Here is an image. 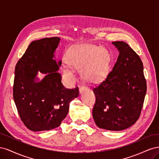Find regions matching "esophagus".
Wrapping results in <instances>:
<instances>
[{"label":"esophagus","mask_w":159,"mask_h":159,"mask_svg":"<svg viewBox=\"0 0 159 159\" xmlns=\"http://www.w3.org/2000/svg\"><path fill=\"white\" fill-rule=\"evenodd\" d=\"M88 89L87 87H85V86H84V85H82V86H81V87L80 88V92L81 93H83L84 91H87Z\"/></svg>","instance_id":"34e87169"}]
</instances>
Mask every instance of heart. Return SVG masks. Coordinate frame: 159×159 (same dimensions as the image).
Segmentation results:
<instances>
[{
  "label": "heart",
  "mask_w": 159,
  "mask_h": 159,
  "mask_svg": "<svg viewBox=\"0 0 159 159\" xmlns=\"http://www.w3.org/2000/svg\"><path fill=\"white\" fill-rule=\"evenodd\" d=\"M66 65L62 68L63 78L73 81L75 74L72 68L80 69L84 78L89 81H99L108 73L110 62L109 55L102 48L93 45L75 46L69 51Z\"/></svg>",
  "instance_id": "heart-1"
}]
</instances>
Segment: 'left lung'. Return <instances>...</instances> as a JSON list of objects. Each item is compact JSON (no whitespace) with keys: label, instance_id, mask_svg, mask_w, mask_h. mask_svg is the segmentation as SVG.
Masks as SVG:
<instances>
[{"label":"left lung","instance_id":"obj_1","mask_svg":"<svg viewBox=\"0 0 159 159\" xmlns=\"http://www.w3.org/2000/svg\"><path fill=\"white\" fill-rule=\"evenodd\" d=\"M112 44L119 55L107 78L93 88L95 103L93 117L99 128L121 131L140 117L147 92V82L140 57L126 42Z\"/></svg>","mask_w":159,"mask_h":159}]
</instances>
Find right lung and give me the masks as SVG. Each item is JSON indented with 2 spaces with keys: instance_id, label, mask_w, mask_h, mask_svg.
<instances>
[{
  "instance_id": "right-lung-1",
  "label": "right lung",
  "mask_w": 159,
  "mask_h": 159,
  "mask_svg": "<svg viewBox=\"0 0 159 159\" xmlns=\"http://www.w3.org/2000/svg\"><path fill=\"white\" fill-rule=\"evenodd\" d=\"M60 38H46L31 42L15 67L13 98L25 126L33 131L60 126L68 115L70 103L79 95L78 87L67 89L61 84L54 53ZM38 71L48 75L35 83Z\"/></svg>"
}]
</instances>
